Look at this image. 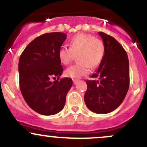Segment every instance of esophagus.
<instances>
[{
    "mask_svg": "<svg viewBox=\"0 0 147 147\" xmlns=\"http://www.w3.org/2000/svg\"><path fill=\"white\" fill-rule=\"evenodd\" d=\"M78 82H79V80H76V79H74V80H73V83H74V84H77Z\"/></svg>",
    "mask_w": 147,
    "mask_h": 147,
    "instance_id": "34e87169",
    "label": "esophagus"
}]
</instances>
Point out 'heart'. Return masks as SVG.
I'll return each mask as SVG.
<instances>
[{"label": "heart", "mask_w": 147, "mask_h": 147, "mask_svg": "<svg viewBox=\"0 0 147 147\" xmlns=\"http://www.w3.org/2000/svg\"><path fill=\"white\" fill-rule=\"evenodd\" d=\"M105 45L101 40L93 35L81 33L70 41V47L62 46L59 49V58L64 65H67L77 55L76 64L70 66L65 71L67 77L78 79L89 72L90 67L96 68L101 64L105 56Z\"/></svg>", "instance_id": "1"}]
</instances>
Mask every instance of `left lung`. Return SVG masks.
Wrapping results in <instances>:
<instances>
[{"label":"left lung","mask_w":147,"mask_h":147,"mask_svg":"<svg viewBox=\"0 0 147 147\" xmlns=\"http://www.w3.org/2000/svg\"><path fill=\"white\" fill-rule=\"evenodd\" d=\"M98 34L105 45V56L97 72L86 80L84 101L97 114H107L121 104L130 84L129 61L126 51L117 40L103 32Z\"/></svg>","instance_id":"left-lung-1"}]
</instances>
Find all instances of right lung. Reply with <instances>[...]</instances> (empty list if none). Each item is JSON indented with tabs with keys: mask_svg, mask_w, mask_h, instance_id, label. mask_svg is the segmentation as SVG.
Here are the masks:
<instances>
[{
	"mask_svg": "<svg viewBox=\"0 0 147 147\" xmlns=\"http://www.w3.org/2000/svg\"><path fill=\"white\" fill-rule=\"evenodd\" d=\"M65 39L61 32L45 33L30 42L19 58L21 93L29 107L42 115L61 112L72 87V79H60L63 69L59 51Z\"/></svg>",
	"mask_w": 147,
	"mask_h": 147,
	"instance_id": "obj_1",
	"label": "right lung"
}]
</instances>
